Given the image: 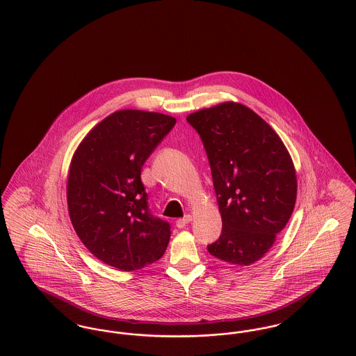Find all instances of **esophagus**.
<instances>
[{
  "instance_id": "1",
  "label": "esophagus",
  "mask_w": 356,
  "mask_h": 356,
  "mask_svg": "<svg viewBox=\"0 0 356 356\" xmlns=\"http://www.w3.org/2000/svg\"><path fill=\"white\" fill-rule=\"evenodd\" d=\"M191 221H192V216H191V215H186L183 219H179V220L176 221V227H177V228H184L186 224L191 222Z\"/></svg>"
}]
</instances>
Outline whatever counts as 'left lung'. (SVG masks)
<instances>
[{"label": "left lung", "instance_id": "left-lung-1", "mask_svg": "<svg viewBox=\"0 0 356 356\" xmlns=\"http://www.w3.org/2000/svg\"><path fill=\"white\" fill-rule=\"evenodd\" d=\"M209 160L222 229L208 252L251 266L270 251L296 203L298 180L279 135L248 106L221 102L186 116Z\"/></svg>", "mask_w": 356, "mask_h": 356}]
</instances>
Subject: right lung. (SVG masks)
Listing matches in <instances>:
<instances>
[{
  "label": "right lung",
  "instance_id": "add662e5",
  "mask_svg": "<svg viewBox=\"0 0 356 356\" xmlns=\"http://www.w3.org/2000/svg\"><path fill=\"white\" fill-rule=\"evenodd\" d=\"M175 124L157 112L118 111L89 131L72 157L69 218L89 252L111 267L144 268L168 247L170 225L149 212L140 175Z\"/></svg>",
  "mask_w": 356,
  "mask_h": 356
}]
</instances>
